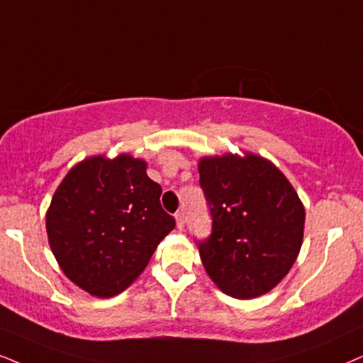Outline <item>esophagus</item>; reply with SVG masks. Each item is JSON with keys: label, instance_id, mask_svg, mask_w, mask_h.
<instances>
[{"label": "esophagus", "instance_id": "34e87169", "mask_svg": "<svg viewBox=\"0 0 363 363\" xmlns=\"http://www.w3.org/2000/svg\"><path fill=\"white\" fill-rule=\"evenodd\" d=\"M176 223L179 229H184V213H182V211H179L176 214Z\"/></svg>", "mask_w": 363, "mask_h": 363}]
</instances>
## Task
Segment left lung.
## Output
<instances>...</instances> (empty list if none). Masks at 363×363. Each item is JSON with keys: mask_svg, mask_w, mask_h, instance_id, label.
Instances as JSON below:
<instances>
[{"mask_svg": "<svg viewBox=\"0 0 363 363\" xmlns=\"http://www.w3.org/2000/svg\"><path fill=\"white\" fill-rule=\"evenodd\" d=\"M197 171L213 216V233L199 242L206 273L238 300L273 290L303 242L305 208L295 187L253 152L201 157Z\"/></svg>", "mask_w": 363, "mask_h": 363, "instance_id": "8db88e82", "label": "left lung"}]
</instances>
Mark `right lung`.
<instances>
[{"label":"right lung","mask_w":363,"mask_h":363,"mask_svg":"<svg viewBox=\"0 0 363 363\" xmlns=\"http://www.w3.org/2000/svg\"><path fill=\"white\" fill-rule=\"evenodd\" d=\"M147 162L91 155L73 166L47 211V235L65 277L91 296L112 298L144 272L176 226L160 206Z\"/></svg>","instance_id":"right-lung-1"}]
</instances>
